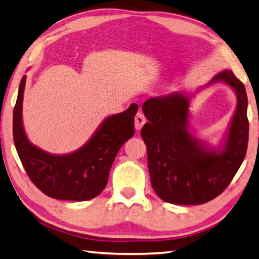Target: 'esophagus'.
I'll list each match as a JSON object with an SVG mask.
<instances>
[{
  "label": "esophagus",
  "mask_w": 259,
  "mask_h": 259,
  "mask_svg": "<svg viewBox=\"0 0 259 259\" xmlns=\"http://www.w3.org/2000/svg\"><path fill=\"white\" fill-rule=\"evenodd\" d=\"M146 122V118L144 116V114L138 112L136 114V116H135V128H136V130H141L143 128V125L145 124Z\"/></svg>",
  "instance_id": "1"
}]
</instances>
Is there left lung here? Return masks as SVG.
<instances>
[{"instance_id": "1", "label": "left lung", "mask_w": 259, "mask_h": 259, "mask_svg": "<svg viewBox=\"0 0 259 259\" xmlns=\"http://www.w3.org/2000/svg\"><path fill=\"white\" fill-rule=\"evenodd\" d=\"M217 84L231 87L237 107L228 131L215 147L191 128V101L197 93ZM244 85L224 70L195 91H174L142 106L149 123L142 129L147 149L151 184L160 198L178 205H199L219 196L239 170L247 152L249 122Z\"/></svg>"}]
</instances>
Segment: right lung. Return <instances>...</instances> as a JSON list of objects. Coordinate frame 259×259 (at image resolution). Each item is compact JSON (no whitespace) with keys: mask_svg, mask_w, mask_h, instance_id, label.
Wrapping results in <instances>:
<instances>
[{"mask_svg":"<svg viewBox=\"0 0 259 259\" xmlns=\"http://www.w3.org/2000/svg\"><path fill=\"white\" fill-rule=\"evenodd\" d=\"M26 76L19 84L14 108V142L28 178L52 198L62 200L92 199L104 190L110 168L121 146L134 136L137 104L124 112L109 115L85 144L71 153L54 154L40 149L27 138L23 124V98Z\"/></svg>","mask_w":259,"mask_h":259,"instance_id":"right-lung-1","label":"right lung"}]
</instances>
